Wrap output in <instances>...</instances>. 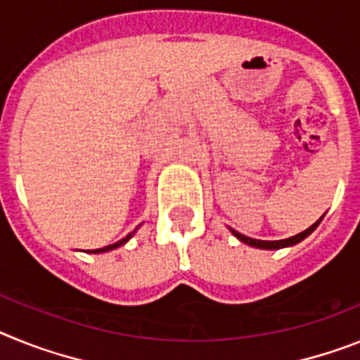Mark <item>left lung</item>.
Returning a JSON list of instances; mask_svg holds the SVG:
<instances>
[{"label": "left lung", "instance_id": "left-lung-1", "mask_svg": "<svg viewBox=\"0 0 360 360\" xmlns=\"http://www.w3.org/2000/svg\"><path fill=\"white\" fill-rule=\"evenodd\" d=\"M321 219H323V217H321ZM321 219H319L317 223L311 224L310 228H306L304 232L297 233V236L288 237V239H283V240H259V239H252V237L243 236V233L236 232V230H232V228H230V230H232V233L237 237V239L243 240V243H246V245L255 246V248H264V250H279V248H284V246H293V245H297V243H301V240L304 239V237L310 236V233L314 232L315 228L319 226V223H321Z\"/></svg>", "mask_w": 360, "mask_h": 360}]
</instances>
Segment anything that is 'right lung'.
Listing matches in <instances>:
<instances>
[{
  "label": "right lung",
  "instance_id": "add662e5",
  "mask_svg": "<svg viewBox=\"0 0 360 360\" xmlns=\"http://www.w3.org/2000/svg\"><path fill=\"white\" fill-rule=\"evenodd\" d=\"M132 233H134V232H130V233H128L127 237H123V239H121V240H117V243H114V245L103 246V248H96V250H89V252H90V254H101V252H108V250H114V248H117V246L124 245V243H127V240L130 239V237H132Z\"/></svg>",
  "mask_w": 360,
  "mask_h": 360
}]
</instances>
